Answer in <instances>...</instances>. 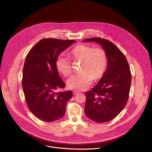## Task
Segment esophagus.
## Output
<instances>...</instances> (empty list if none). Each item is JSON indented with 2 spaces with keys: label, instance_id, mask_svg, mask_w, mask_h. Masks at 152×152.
I'll return each mask as SVG.
<instances>
[{
  "label": "esophagus",
  "instance_id": "34e87169",
  "mask_svg": "<svg viewBox=\"0 0 152 152\" xmlns=\"http://www.w3.org/2000/svg\"><path fill=\"white\" fill-rule=\"evenodd\" d=\"M73 94H74V95H76V94H77L79 93V92H77V91H73Z\"/></svg>",
  "mask_w": 152,
  "mask_h": 152
}]
</instances>
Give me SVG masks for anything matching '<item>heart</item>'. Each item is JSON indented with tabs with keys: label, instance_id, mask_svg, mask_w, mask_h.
<instances>
[{
	"label": "heart",
	"instance_id": "b5f03b06",
	"mask_svg": "<svg viewBox=\"0 0 152 152\" xmlns=\"http://www.w3.org/2000/svg\"><path fill=\"white\" fill-rule=\"evenodd\" d=\"M69 58L73 61H81L82 73L70 77L67 86L71 89L83 91L88 88L93 79L98 80L104 75L108 63L106 52L101 48L79 44L76 45L69 53ZM57 71L64 76H69L72 72L71 61L66 57L60 56L55 61Z\"/></svg>",
	"mask_w": 152,
	"mask_h": 152
}]
</instances>
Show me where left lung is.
<instances>
[{"label":"left lung","mask_w":152,"mask_h":152,"mask_svg":"<svg viewBox=\"0 0 152 152\" xmlns=\"http://www.w3.org/2000/svg\"><path fill=\"white\" fill-rule=\"evenodd\" d=\"M102 45L108 58L104 75L92 90L87 91L85 113L97 123L107 122L115 118L128 100L131 73L125 55L113 43L99 37L84 39Z\"/></svg>","instance_id":"1"}]
</instances>
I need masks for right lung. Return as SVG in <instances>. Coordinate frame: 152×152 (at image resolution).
<instances>
[{"label": "right lung", "instance_id": "1", "mask_svg": "<svg viewBox=\"0 0 152 152\" xmlns=\"http://www.w3.org/2000/svg\"><path fill=\"white\" fill-rule=\"evenodd\" d=\"M76 41L43 39L28 52L23 69L22 86L27 105L37 118L52 122L65 113L71 91H56L65 87L55 66L59 54Z\"/></svg>", "mask_w": 152, "mask_h": 152}]
</instances>
